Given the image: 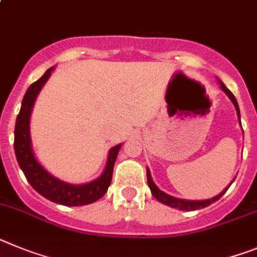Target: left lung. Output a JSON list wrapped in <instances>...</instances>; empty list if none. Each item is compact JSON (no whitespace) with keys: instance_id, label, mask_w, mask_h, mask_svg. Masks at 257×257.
I'll return each mask as SVG.
<instances>
[{"instance_id":"obj_1","label":"left lung","mask_w":257,"mask_h":257,"mask_svg":"<svg viewBox=\"0 0 257 257\" xmlns=\"http://www.w3.org/2000/svg\"><path fill=\"white\" fill-rule=\"evenodd\" d=\"M220 85H221V89L225 91L227 94V97L230 98L231 102L234 103V106H235V110H236V113H238V117H239V121H240V116H239V107H238V102H236L235 97H234V94L231 93L229 89L225 86L224 82L220 81ZM147 173V184H149V187H150L151 190V194L154 195V198H156V199L159 200L160 203H163V204H166V206H169V207H173V208H178L181 209V211H195V209H200V208H204V207H208L209 204H212V203L217 202L220 198H221L222 195H224L225 193H226V190L229 189V186L225 189L222 193L218 194L217 196H215V198H211V199H207V200H184V199H178V198H175V196H171L168 195V194L163 193L162 190H159L158 189V186H156L155 184H154L153 178H151V175H150V171L147 169L146 171ZM233 182V181H231Z\"/></svg>"}]
</instances>
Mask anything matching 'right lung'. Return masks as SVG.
Instances as JSON below:
<instances>
[{"instance_id": "right-lung-1", "label": "right lung", "mask_w": 257, "mask_h": 257, "mask_svg": "<svg viewBox=\"0 0 257 257\" xmlns=\"http://www.w3.org/2000/svg\"><path fill=\"white\" fill-rule=\"evenodd\" d=\"M53 68H49L36 82H33L30 88L27 89L26 95L22 102L21 111L15 122V138H14V150L17 155V160L19 167L23 171L24 176L35 189L46 199L54 203H59L63 206H84L95 202L104 195L112 180L113 164H115L116 156L119 153L121 145L112 147L108 154L107 166L102 176L94 181L85 185H70L63 181H59L54 176H51L46 169L41 167L35 155H33L32 146H31L30 136V116L32 111L33 103L36 97L40 93L41 88L49 79Z\"/></svg>"}]
</instances>
